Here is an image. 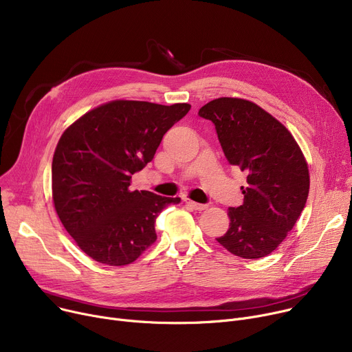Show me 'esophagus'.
Listing matches in <instances>:
<instances>
[{"label":"esophagus","mask_w":352,"mask_h":352,"mask_svg":"<svg viewBox=\"0 0 352 352\" xmlns=\"http://www.w3.org/2000/svg\"><path fill=\"white\" fill-rule=\"evenodd\" d=\"M184 202H185L186 206H188L192 210H204L206 208L205 204H198V202H194V201H191L188 198H184Z\"/></svg>","instance_id":"esophagus-1"}]
</instances>
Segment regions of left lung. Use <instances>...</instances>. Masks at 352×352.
<instances>
[{
	"label": "left lung",
	"mask_w": 352,
	"mask_h": 352,
	"mask_svg": "<svg viewBox=\"0 0 352 352\" xmlns=\"http://www.w3.org/2000/svg\"><path fill=\"white\" fill-rule=\"evenodd\" d=\"M198 114L215 124L230 166L248 174L243 204L229 208V229L217 241L243 259L265 257L285 241L306 205V158L290 131L249 100L219 98Z\"/></svg>",
	"instance_id": "left-lung-1"
}]
</instances>
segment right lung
<instances>
[{
    "instance_id": "obj_1",
    "label": "right lung",
    "mask_w": 352,
    "mask_h": 352,
    "mask_svg": "<svg viewBox=\"0 0 352 352\" xmlns=\"http://www.w3.org/2000/svg\"><path fill=\"white\" fill-rule=\"evenodd\" d=\"M190 109L114 100L83 114L59 138L52 160L55 209L93 261L124 266L155 242V218L181 199L130 191L131 175L153 161L162 135Z\"/></svg>"
}]
</instances>
